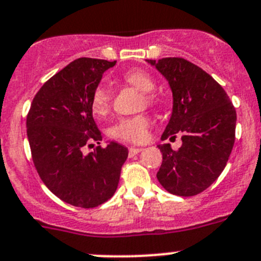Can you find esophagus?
Returning <instances> with one entry per match:
<instances>
[{
	"label": "esophagus",
	"instance_id": "34e87169",
	"mask_svg": "<svg viewBox=\"0 0 261 261\" xmlns=\"http://www.w3.org/2000/svg\"><path fill=\"white\" fill-rule=\"evenodd\" d=\"M142 151H143L142 148L131 147L130 149H128V156H130V157H134V156H135V154H138V153H139V152H142Z\"/></svg>",
	"mask_w": 261,
	"mask_h": 261
}]
</instances>
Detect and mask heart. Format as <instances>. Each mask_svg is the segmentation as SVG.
<instances>
[{
    "label": "heart",
    "instance_id": "heart-1",
    "mask_svg": "<svg viewBox=\"0 0 261 261\" xmlns=\"http://www.w3.org/2000/svg\"><path fill=\"white\" fill-rule=\"evenodd\" d=\"M123 81L142 92V107L152 108L157 104V97L152 91L154 90V81L147 71L140 69L128 70L123 74ZM112 105V92L109 87L98 84L95 87L91 96V107L93 113L98 117H104L109 113ZM151 119L147 114L140 113L136 116L123 117L114 122L109 134L114 139L128 143H144L149 138Z\"/></svg>",
    "mask_w": 261,
    "mask_h": 261
}]
</instances>
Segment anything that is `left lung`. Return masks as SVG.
<instances>
[{"label":"left lung","mask_w":261,"mask_h":261,"mask_svg":"<svg viewBox=\"0 0 261 261\" xmlns=\"http://www.w3.org/2000/svg\"><path fill=\"white\" fill-rule=\"evenodd\" d=\"M166 78L173 113L161 139L182 135V145H159L163 164L157 179L170 194L194 196L215 182L226 166L236 140V108L210 74L180 57L148 60Z\"/></svg>","instance_id":"obj_1"}]
</instances>
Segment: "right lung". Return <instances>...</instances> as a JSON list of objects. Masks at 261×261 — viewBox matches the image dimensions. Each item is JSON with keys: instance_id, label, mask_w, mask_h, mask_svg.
I'll list each match as a JSON object with an SVG mask.
<instances>
[{"instance_id": "1", "label": "right lung", "mask_w": 261, "mask_h": 261, "mask_svg": "<svg viewBox=\"0 0 261 261\" xmlns=\"http://www.w3.org/2000/svg\"><path fill=\"white\" fill-rule=\"evenodd\" d=\"M116 61L82 57L43 84L27 114V136L40 178L65 203L95 208L116 192L127 148L97 147L102 136L92 116L91 96Z\"/></svg>"}]
</instances>
